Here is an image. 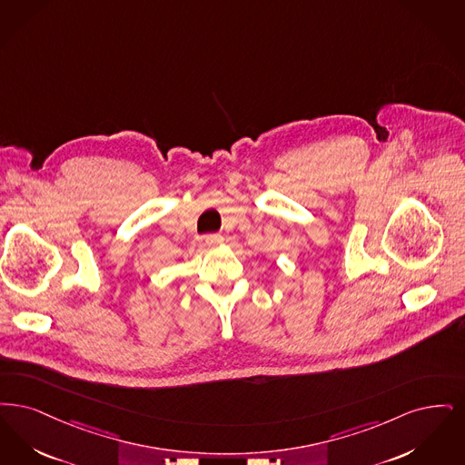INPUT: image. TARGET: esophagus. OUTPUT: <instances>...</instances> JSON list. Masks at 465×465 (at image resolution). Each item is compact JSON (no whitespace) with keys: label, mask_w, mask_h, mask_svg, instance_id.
<instances>
[{"label":"esophagus","mask_w":465,"mask_h":465,"mask_svg":"<svg viewBox=\"0 0 465 465\" xmlns=\"http://www.w3.org/2000/svg\"><path fill=\"white\" fill-rule=\"evenodd\" d=\"M204 242H206L208 246H217V244L223 242V236H221V234H206V236H204Z\"/></svg>","instance_id":"34e87169"}]
</instances>
